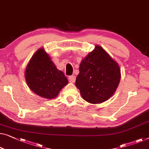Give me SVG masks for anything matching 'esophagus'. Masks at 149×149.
Listing matches in <instances>:
<instances>
[{
    "label": "esophagus",
    "mask_w": 149,
    "mask_h": 149,
    "mask_svg": "<svg viewBox=\"0 0 149 149\" xmlns=\"http://www.w3.org/2000/svg\"><path fill=\"white\" fill-rule=\"evenodd\" d=\"M68 80H69V82H70V83H74L75 81H76V77L74 75H72V76L68 77Z\"/></svg>",
    "instance_id": "34e87169"
}]
</instances>
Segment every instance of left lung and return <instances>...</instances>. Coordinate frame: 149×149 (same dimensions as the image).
Here are the masks:
<instances>
[{"instance_id":"1","label":"left lung","mask_w":149,"mask_h":149,"mask_svg":"<svg viewBox=\"0 0 149 149\" xmlns=\"http://www.w3.org/2000/svg\"><path fill=\"white\" fill-rule=\"evenodd\" d=\"M121 72L118 62L100 45L81 60L75 85L82 97L92 104L109 100L119 85Z\"/></svg>"}]
</instances>
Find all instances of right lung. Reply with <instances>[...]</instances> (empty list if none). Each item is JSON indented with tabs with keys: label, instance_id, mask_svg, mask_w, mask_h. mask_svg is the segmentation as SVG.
<instances>
[{
	"label": "right lung",
	"instance_id": "add662e5",
	"mask_svg": "<svg viewBox=\"0 0 149 149\" xmlns=\"http://www.w3.org/2000/svg\"><path fill=\"white\" fill-rule=\"evenodd\" d=\"M25 78L32 91L48 100L56 97L68 83L63 72L58 69L44 48H39L29 60Z\"/></svg>",
	"mask_w": 149,
	"mask_h": 149
}]
</instances>
